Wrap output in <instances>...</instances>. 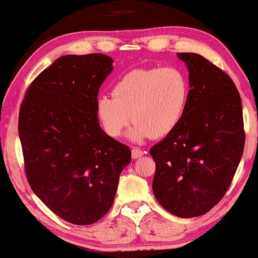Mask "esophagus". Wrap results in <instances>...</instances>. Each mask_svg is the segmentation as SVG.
<instances>
[{
  "instance_id": "34e87169",
  "label": "esophagus",
  "mask_w": 258,
  "mask_h": 258,
  "mask_svg": "<svg viewBox=\"0 0 258 258\" xmlns=\"http://www.w3.org/2000/svg\"><path fill=\"white\" fill-rule=\"evenodd\" d=\"M142 155H144V152H142L140 148L134 147V148L132 149V157H133V159H138L140 157H142Z\"/></svg>"
}]
</instances>
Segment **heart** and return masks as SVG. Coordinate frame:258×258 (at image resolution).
Returning <instances> with one entry per match:
<instances>
[{
    "label": "heart",
    "instance_id": "heart-1",
    "mask_svg": "<svg viewBox=\"0 0 258 258\" xmlns=\"http://www.w3.org/2000/svg\"><path fill=\"white\" fill-rule=\"evenodd\" d=\"M189 99V82L177 67L142 68L114 84L112 97H100L97 114L111 138H118L132 122L133 141L163 138L182 120Z\"/></svg>",
    "mask_w": 258,
    "mask_h": 258
}]
</instances>
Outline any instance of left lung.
I'll use <instances>...</instances> for the list:
<instances>
[{
  "label": "left lung",
  "mask_w": 258,
  "mask_h": 258,
  "mask_svg": "<svg viewBox=\"0 0 258 258\" xmlns=\"http://www.w3.org/2000/svg\"><path fill=\"white\" fill-rule=\"evenodd\" d=\"M189 69V99L179 124L151 148L153 192L179 218L206 214L230 187L245 145L239 92L199 53H177Z\"/></svg>",
  "instance_id": "left-lung-1"
}]
</instances>
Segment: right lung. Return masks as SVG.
<instances>
[{
    "instance_id": "obj_1",
    "label": "right lung",
    "mask_w": 258,
    "mask_h": 258,
    "mask_svg": "<svg viewBox=\"0 0 258 258\" xmlns=\"http://www.w3.org/2000/svg\"><path fill=\"white\" fill-rule=\"evenodd\" d=\"M112 63L103 53L59 57L32 81L19 112L28 184L74 225H91L110 211L132 159L128 146L98 122V92Z\"/></svg>"
}]
</instances>
